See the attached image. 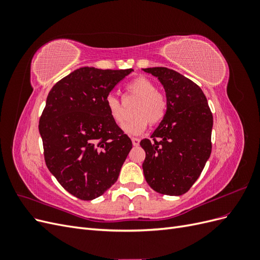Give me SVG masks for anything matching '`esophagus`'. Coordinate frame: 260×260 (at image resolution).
Wrapping results in <instances>:
<instances>
[{
    "instance_id": "34e87169",
    "label": "esophagus",
    "mask_w": 260,
    "mask_h": 260,
    "mask_svg": "<svg viewBox=\"0 0 260 260\" xmlns=\"http://www.w3.org/2000/svg\"><path fill=\"white\" fill-rule=\"evenodd\" d=\"M131 140H132L133 146H138V145L140 144V139H138V138H132Z\"/></svg>"
}]
</instances>
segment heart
<instances>
[{
    "mask_svg": "<svg viewBox=\"0 0 260 260\" xmlns=\"http://www.w3.org/2000/svg\"><path fill=\"white\" fill-rule=\"evenodd\" d=\"M128 90L131 94L139 99L135 106L133 119L125 122L122 127L124 133L130 136H139L147 128L148 121L152 124L161 121L166 114L167 102L161 93L156 91L155 84L144 77H138L128 84ZM105 103L109 116L117 123L121 124L124 121V111L120 101L114 94H108Z\"/></svg>",
    "mask_w": 260,
    "mask_h": 260,
    "instance_id": "b5f03b06",
    "label": "heart"
}]
</instances>
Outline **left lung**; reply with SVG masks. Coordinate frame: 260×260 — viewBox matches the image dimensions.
Segmentation results:
<instances>
[{"instance_id": "8db88e82", "label": "left lung", "mask_w": 260, "mask_h": 260, "mask_svg": "<svg viewBox=\"0 0 260 260\" xmlns=\"http://www.w3.org/2000/svg\"><path fill=\"white\" fill-rule=\"evenodd\" d=\"M166 93L162 120L140 145L145 151L144 177L154 191L170 196L186 193L199 179L211 153L212 114L198 84L166 67L143 68Z\"/></svg>"}]
</instances>
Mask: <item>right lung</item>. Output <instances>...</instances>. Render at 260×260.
<instances>
[{"mask_svg":"<svg viewBox=\"0 0 260 260\" xmlns=\"http://www.w3.org/2000/svg\"><path fill=\"white\" fill-rule=\"evenodd\" d=\"M133 69L81 67L51 89L39 122L44 158L67 192L83 201L104 194L132 148L109 116L105 99Z\"/></svg>","mask_w":260,"mask_h":260,"instance_id":"1","label":"right lung"}]
</instances>
